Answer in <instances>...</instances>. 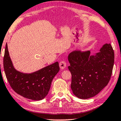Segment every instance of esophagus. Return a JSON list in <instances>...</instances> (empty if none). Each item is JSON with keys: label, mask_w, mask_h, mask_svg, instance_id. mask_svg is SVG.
Listing matches in <instances>:
<instances>
[{"label": "esophagus", "mask_w": 121, "mask_h": 121, "mask_svg": "<svg viewBox=\"0 0 121 121\" xmlns=\"http://www.w3.org/2000/svg\"><path fill=\"white\" fill-rule=\"evenodd\" d=\"M59 66L61 69H64L66 67V62L64 61H61L59 63Z\"/></svg>", "instance_id": "obj_1"}]
</instances>
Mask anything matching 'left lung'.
<instances>
[{
    "label": "left lung",
    "instance_id": "obj_1",
    "mask_svg": "<svg viewBox=\"0 0 121 121\" xmlns=\"http://www.w3.org/2000/svg\"><path fill=\"white\" fill-rule=\"evenodd\" d=\"M115 54L110 44H106L95 55L90 51H73L69 55L72 75L71 88L73 94L81 99L97 95L110 80Z\"/></svg>",
    "mask_w": 121,
    "mask_h": 121
}]
</instances>
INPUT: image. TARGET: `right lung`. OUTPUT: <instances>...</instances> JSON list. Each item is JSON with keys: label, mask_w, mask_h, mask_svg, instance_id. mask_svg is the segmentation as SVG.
I'll use <instances>...</instances> for the list:
<instances>
[{"label": "right lung", "mask_w": 121, "mask_h": 121, "mask_svg": "<svg viewBox=\"0 0 121 121\" xmlns=\"http://www.w3.org/2000/svg\"><path fill=\"white\" fill-rule=\"evenodd\" d=\"M3 64L6 78L13 90L22 97L36 101L46 97L53 78L60 70L59 62H56L31 73L18 71L13 65L7 44Z\"/></svg>", "instance_id": "obj_1"}]
</instances>
